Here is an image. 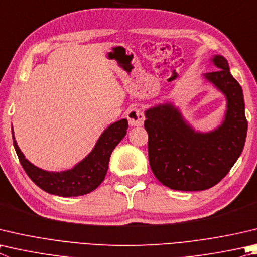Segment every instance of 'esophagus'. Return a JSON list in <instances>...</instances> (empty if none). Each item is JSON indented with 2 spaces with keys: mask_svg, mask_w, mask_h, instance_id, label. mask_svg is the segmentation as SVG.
<instances>
[{
  "mask_svg": "<svg viewBox=\"0 0 257 257\" xmlns=\"http://www.w3.org/2000/svg\"><path fill=\"white\" fill-rule=\"evenodd\" d=\"M127 119L130 125H134V127H139V125H143L145 121V114L141 109L138 108H133L128 110L127 112Z\"/></svg>",
  "mask_w": 257,
  "mask_h": 257,
  "instance_id": "34e87169",
  "label": "esophagus"
}]
</instances>
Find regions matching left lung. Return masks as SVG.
I'll return each mask as SVG.
<instances>
[{"label": "left lung", "instance_id": "1", "mask_svg": "<svg viewBox=\"0 0 257 257\" xmlns=\"http://www.w3.org/2000/svg\"><path fill=\"white\" fill-rule=\"evenodd\" d=\"M216 72L204 77L227 99L225 120L210 133H197L173 104L148 109L144 127L148 134L149 165L156 179L177 191H202L219 183L238 160L247 135L244 95L220 55L213 56Z\"/></svg>", "mask_w": 257, "mask_h": 257}]
</instances>
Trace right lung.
Masks as SVG:
<instances>
[{
	"label": "right lung",
	"mask_w": 257,
	"mask_h": 257,
	"mask_svg": "<svg viewBox=\"0 0 257 257\" xmlns=\"http://www.w3.org/2000/svg\"><path fill=\"white\" fill-rule=\"evenodd\" d=\"M128 129L127 119H121L106 128L96 142L93 151L72 170L48 172L32 165L26 160L15 141L13 146L23 170L35 184L50 194L59 197H78L92 192L103 182L109 167L111 153L122 139Z\"/></svg>",
	"instance_id": "right-lung-1"
}]
</instances>
